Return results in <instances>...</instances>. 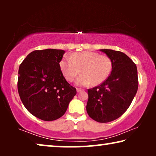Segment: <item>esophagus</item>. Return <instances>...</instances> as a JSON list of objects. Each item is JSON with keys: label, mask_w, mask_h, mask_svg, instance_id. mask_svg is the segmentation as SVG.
Returning <instances> with one entry per match:
<instances>
[{"label": "esophagus", "mask_w": 156, "mask_h": 156, "mask_svg": "<svg viewBox=\"0 0 156 156\" xmlns=\"http://www.w3.org/2000/svg\"><path fill=\"white\" fill-rule=\"evenodd\" d=\"M84 91V89H80V88L76 89V91H77L78 93L79 92H81V91Z\"/></svg>", "instance_id": "esophagus-1"}]
</instances>
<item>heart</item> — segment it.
Segmentation results:
<instances>
[{
	"mask_svg": "<svg viewBox=\"0 0 156 156\" xmlns=\"http://www.w3.org/2000/svg\"><path fill=\"white\" fill-rule=\"evenodd\" d=\"M59 68L68 82H73L78 74L82 75L76 81L79 86L98 85L104 82L112 73L113 62L109 57L99 53L84 51L64 57L59 62Z\"/></svg>",
	"mask_w": 156,
	"mask_h": 156,
	"instance_id": "heart-1",
	"label": "heart"
}]
</instances>
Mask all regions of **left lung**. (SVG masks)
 Here are the masks:
<instances>
[{"mask_svg":"<svg viewBox=\"0 0 156 156\" xmlns=\"http://www.w3.org/2000/svg\"><path fill=\"white\" fill-rule=\"evenodd\" d=\"M113 62L109 76L99 86L88 89L87 112L99 123L116 120L131 105L138 90V72L136 64L120 51L100 50Z\"/></svg>","mask_w":156,"mask_h":156,"instance_id":"obj_1","label":"left lung"}]
</instances>
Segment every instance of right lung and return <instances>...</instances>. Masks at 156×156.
<instances>
[{"mask_svg": "<svg viewBox=\"0 0 156 156\" xmlns=\"http://www.w3.org/2000/svg\"><path fill=\"white\" fill-rule=\"evenodd\" d=\"M64 53L55 49L35 50L19 67L18 90L21 101L31 114L41 120L54 121L62 116L76 94L59 68Z\"/></svg>", "mask_w": 156, "mask_h": 156, "instance_id": "1", "label": "right lung"}]
</instances>
